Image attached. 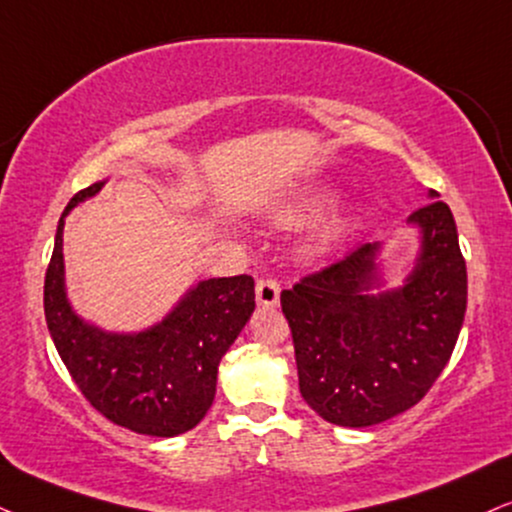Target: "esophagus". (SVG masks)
<instances>
[{
    "label": "esophagus",
    "instance_id": "34e87169",
    "mask_svg": "<svg viewBox=\"0 0 512 512\" xmlns=\"http://www.w3.org/2000/svg\"><path fill=\"white\" fill-rule=\"evenodd\" d=\"M256 301L263 308H275L280 304V285L275 280H268V277H261L256 282Z\"/></svg>",
    "mask_w": 512,
    "mask_h": 512
}]
</instances>
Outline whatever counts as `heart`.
<instances>
[{"label":"heart","instance_id":"obj_1","mask_svg":"<svg viewBox=\"0 0 512 512\" xmlns=\"http://www.w3.org/2000/svg\"><path fill=\"white\" fill-rule=\"evenodd\" d=\"M332 201H334L332 189L311 187L306 189V192H301L299 197L287 201V204L280 208V213H277V218L287 225L306 223V220L320 216ZM356 225H358L356 208H342V211L330 213V216L323 218L313 227L311 239H308V251H311V254H327V251H332L339 242H344V239L356 230Z\"/></svg>","mask_w":512,"mask_h":512}]
</instances>
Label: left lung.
Wrapping results in <instances>:
<instances>
[{
	"instance_id": "1",
	"label": "left lung",
	"mask_w": 512,
	"mask_h": 512,
	"mask_svg": "<svg viewBox=\"0 0 512 512\" xmlns=\"http://www.w3.org/2000/svg\"><path fill=\"white\" fill-rule=\"evenodd\" d=\"M437 197L408 218L420 251L401 287L375 292L382 244L372 242L280 294L301 396L332 425H380L413 408L449 363L468 270L451 208Z\"/></svg>"
}]
</instances>
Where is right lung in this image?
Wrapping results in <instances>:
<instances>
[{"mask_svg": "<svg viewBox=\"0 0 512 512\" xmlns=\"http://www.w3.org/2000/svg\"><path fill=\"white\" fill-rule=\"evenodd\" d=\"M102 187L94 182L75 194L59 220L44 275V318L73 382L104 418L137 434L178 437L211 408L220 358L256 308L254 277L201 280L142 332H104L85 323L66 296L63 218Z\"/></svg>", "mask_w": 512, "mask_h": 512, "instance_id": "right-lung-1", "label": "right lung"}]
</instances>
